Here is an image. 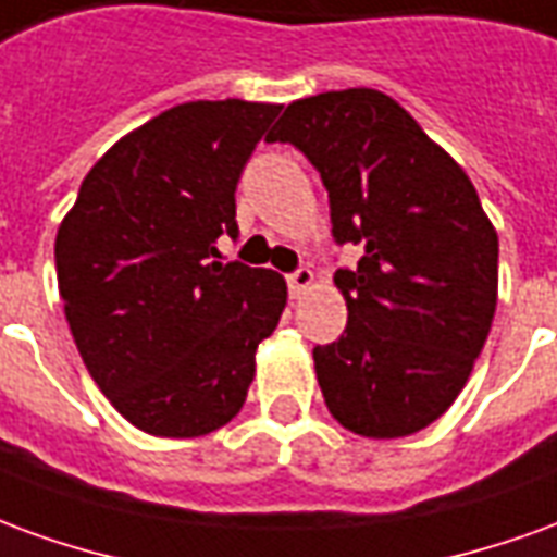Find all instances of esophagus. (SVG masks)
<instances>
[{
    "mask_svg": "<svg viewBox=\"0 0 557 557\" xmlns=\"http://www.w3.org/2000/svg\"><path fill=\"white\" fill-rule=\"evenodd\" d=\"M286 283H289L292 298H301L304 292L313 286V271L310 268H298V271H292L289 277H286Z\"/></svg>",
    "mask_w": 557,
    "mask_h": 557,
    "instance_id": "1",
    "label": "esophagus"
}]
</instances>
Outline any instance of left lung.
<instances>
[{"label":"left lung","mask_w":557,"mask_h":557,"mask_svg":"<svg viewBox=\"0 0 557 557\" xmlns=\"http://www.w3.org/2000/svg\"><path fill=\"white\" fill-rule=\"evenodd\" d=\"M268 143H289L322 175L349 322L315 346L327 411L367 438H399L442 418L466 387L498 301V235L462 166L375 89L286 107Z\"/></svg>","instance_id":"8db88e82"}]
</instances>
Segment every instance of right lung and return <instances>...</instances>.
Instances as JSON below:
<instances>
[{
    "instance_id": "1",
    "label": "right lung",
    "mask_w": 557,
    "mask_h": 557,
    "mask_svg": "<svg viewBox=\"0 0 557 557\" xmlns=\"http://www.w3.org/2000/svg\"><path fill=\"white\" fill-rule=\"evenodd\" d=\"M283 107L178 103L119 139L55 235L65 319L86 370L137 430L194 438L242 411L286 280L214 262L238 238L235 187Z\"/></svg>"
}]
</instances>
